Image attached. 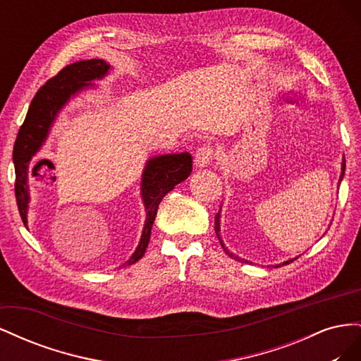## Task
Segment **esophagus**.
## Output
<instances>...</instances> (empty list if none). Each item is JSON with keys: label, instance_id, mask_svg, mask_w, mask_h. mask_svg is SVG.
<instances>
[{"label": "esophagus", "instance_id": "34e87169", "mask_svg": "<svg viewBox=\"0 0 361 361\" xmlns=\"http://www.w3.org/2000/svg\"><path fill=\"white\" fill-rule=\"evenodd\" d=\"M215 158V152L211 145H203L195 152L194 164L195 167H207Z\"/></svg>", "mask_w": 361, "mask_h": 361}]
</instances>
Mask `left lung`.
<instances>
[{
  "label": "left lung",
  "instance_id": "8db88e82",
  "mask_svg": "<svg viewBox=\"0 0 361 361\" xmlns=\"http://www.w3.org/2000/svg\"><path fill=\"white\" fill-rule=\"evenodd\" d=\"M343 174H345V159H343V162H342V174H341V180H342V178H343ZM215 232H216V236H218V239H220V244H221V247L224 248V251H226V255L227 256H231V257H233L235 260H239V262H247V260H244V259H239L238 256H235V255H232L231 251H228L226 247H224V244H223V241H221V238H220V212L216 214V216H215ZM289 262H292V260H288V262H285V264H289ZM248 264V262H247ZM283 264V265H285ZM277 267H280V265H277Z\"/></svg>",
  "mask_w": 361,
  "mask_h": 361
}]
</instances>
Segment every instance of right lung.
<instances>
[{"mask_svg":"<svg viewBox=\"0 0 361 361\" xmlns=\"http://www.w3.org/2000/svg\"><path fill=\"white\" fill-rule=\"evenodd\" d=\"M110 69V64L104 60L93 59L85 61H76L63 68L56 76L43 84L32 97L27 117L20 125L13 147L15 162V195L19 215L27 226V206H28V187L27 170L32 155L40 149L45 141L48 129L54 122V117L60 108L68 102L71 94L81 90L82 87L96 78L102 76ZM192 170V158L185 152L178 155H161L152 158L143 173L141 192L146 204L147 218L141 235L140 244L126 264L133 265L145 256V251L150 241L152 226H154L158 206L164 195L170 192L178 183L190 176Z\"/></svg>","mask_w":361,"mask_h":361,"instance_id":"add662e5","label":"right lung"}]
</instances>
